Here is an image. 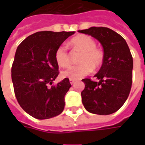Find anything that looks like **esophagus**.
<instances>
[{
    "instance_id": "obj_1",
    "label": "esophagus",
    "mask_w": 145,
    "mask_h": 145,
    "mask_svg": "<svg viewBox=\"0 0 145 145\" xmlns=\"http://www.w3.org/2000/svg\"><path fill=\"white\" fill-rule=\"evenodd\" d=\"M70 83H71V84H73V83H74V82H75L76 80L75 79H72V78H70Z\"/></svg>"
}]
</instances>
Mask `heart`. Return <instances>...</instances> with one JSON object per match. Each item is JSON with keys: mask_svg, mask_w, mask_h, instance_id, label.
<instances>
[{"mask_svg": "<svg viewBox=\"0 0 145 145\" xmlns=\"http://www.w3.org/2000/svg\"><path fill=\"white\" fill-rule=\"evenodd\" d=\"M74 49L82 51L79 58L80 64L74 65L64 71L62 74L72 79L82 78L92 72L93 68H99L104 61V54L100 48L95 46L93 39L87 35H78L70 42ZM55 60L57 64L62 67H67L71 63V58L65 45H60L55 51Z\"/></svg>", "mask_w": 145, "mask_h": 145, "instance_id": "obj_1", "label": "heart"}]
</instances>
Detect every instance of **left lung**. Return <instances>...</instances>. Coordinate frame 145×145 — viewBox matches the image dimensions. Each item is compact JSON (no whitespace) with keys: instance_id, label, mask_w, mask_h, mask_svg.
<instances>
[{"instance_id":"8db88e82","label":"left lung","mask_w":145,"mask_h":145,"mask_svg":"<svg viewBox=\"0 0 145 145\" xmlns=\"http://www.w3.org/2000/svg\"><path fill=\"white\" fill-rule=\"evenodd\" d=\"M94 37L103 47L104 61L95 75L99 82L82 79V103L87 111L98 115L116 112L127 99L132 85L133 57L125 39L106 27H91L79 30Z\"/></svg>"}]
</instances>
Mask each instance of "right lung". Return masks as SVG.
<instances>
[{"mask_svg":"<svg viewBox=\"0 0 145 145\" xmlns=\"http://www.w3.org/2000/svg\"><path fill=\"white\" fill-rule=\"evenodd\" d=\"M74 33L37 32L18 46L11 67L14 95L20 106L34 118L50 119L63 112L64 96L71 85L67 78L53 85L60 73L55 51Z\"/></svg>","mask_w":145,"mask_h":145,"instance_id":"1","label":"right lung"}]
</instances>
